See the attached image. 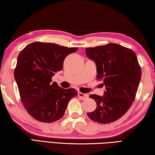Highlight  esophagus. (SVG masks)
<instances>
[{
  "label": "esophagus",
  "instance_id": "34e87169",
  "mask_svg": "<svg viewBox=\"0 0 155 155\" xmlns=\"http://www.w3.org/2000/svg\"><path fill=\"white\" fill-rule=\"evenodd\" d=\"M78 95L82 99H86L89 97V95H88V94L83 93H81V92L78 93Z\"/></svg>",
  "mask_w": 155,
  "mask_h": 155
}]
</instances>
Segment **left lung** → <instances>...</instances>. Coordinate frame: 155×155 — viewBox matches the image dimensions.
<instances>
[{
	"instance_id": "1",
	"label": "left lung",
	"mask_w": 155,
	"mask_h": 155,
	"mask_svg": "<svg viewBox=\"0 0 155 155\" xmlns=\"http://www.w3.org/2000/svg\"><path fill=\"white\" fill-rule=\"evenodd\" d=\"M89 59L96 64L98 79L104 80L103 96L91 95L97 108L87 116L99 124H110L120 119L134 101L142 71L134 51L117 44L86 48Z\"/></svg>"
}]
</instances>
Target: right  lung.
I'll list each match as a JSON object with an SVG mask.
<instances>
[{
    "label": "right lung",
    "instance_id": "obj_1",
    "mask_svg": "<svg viewBox=\"0 0 155 155\" xmlns=\"http://www.w3.org/2000/svg\"><path fill=\"white\" fill-rule=\"evenodd\" d=\"M77 50V48L37 41L21 51L15 79L21 102L34 119L45 123L60 120L70 100L77 96L74 89H64L56 82L51 83V77L62 69L65 58Z\"/></svg>",
    "mask_w": 155,
    "mask_h": 155
}]
</instances>
